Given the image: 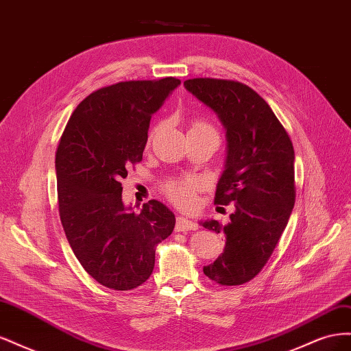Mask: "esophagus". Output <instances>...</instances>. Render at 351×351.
<instances>
[{"label":"esophagus","instance_id":"esophagus-1","mask_svg":"<svg viewBox=\"0 0 351 351\" xmlns=\"http://www.w3.org/2000/svg\"><path fill=\"white\" fill-rule=\"evenodd\" d=\"M187 230H197V224L182 215H178L176 221V231H187Z\"/></svg>","mask_w":351,"mask_h":351}]
</instances>
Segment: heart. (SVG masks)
Returning a JSON list of instances; mask_svg holds the SVG:
<instances>
[{
	"label": "heart",
	"mask_w": 351,
	"mask_h": 351,
	"mask_svg": "<svg viewBox=\"0 0 351 351\" xmlns=\"http://www.w3.org/2000/svg\"><path fill=\"white\" fill-rule=\"evenodd\" d=\"M196 129H210V127L204 123H195L190 130H196ZM197 186L199 183L196 180L189 178V180H182V182L168 183L165 186V192H167V196L171 199L176 205L189 209L195 205V199H196L195 192Z\"/></svg>",
	"instance_id": "b5f03b06"
}]
</instances>
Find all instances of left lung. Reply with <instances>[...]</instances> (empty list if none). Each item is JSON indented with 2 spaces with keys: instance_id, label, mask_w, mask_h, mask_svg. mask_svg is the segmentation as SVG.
<instances>
[{
  "instance_id": "left-lung-1",
  "label": "left lung",
  "mask_w": 351,
  "mask_h": 351,
  "mask_svg": "<svg viewBox=\"0 0 351 351\" xmlns=\"http://www.w3.org/2000/svg\"><path fill=\"white\" fill-rule=\"evenodd\" d=\"M184 88L214 111L226 129L227 156L217 205H234L227 224L200 226L226 236V247L204 274L221 285H240L268 262L291 215L295 197L294 149L269 105L232 80L190 79Z\"/></svg>"
}]
</instances>
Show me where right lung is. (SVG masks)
Returning a JSON list of instances; mask_svg holds the SVG:
<instances>
[{
	"mask_svg": "<svg viewBox=\"0 0 351 351\" xmlns=\"http://www.w3.org/2000/svg\"><path fill=\"white\" fill-rule=\"evenodd\" d=\"M180 80H132L90 93L71 114L56 155L62 228L80 265L117 291L142 285L176 217L155 199L141 214L125 206L121 178L139 162L152 115Z\"/></svg>",
	"mask_w": 351,
	"mask_h": 351,
	"instance_id": "1",
	"label": "right lung"
}]
</instances>
